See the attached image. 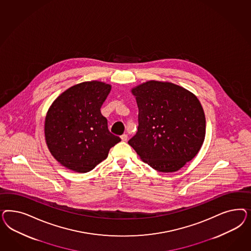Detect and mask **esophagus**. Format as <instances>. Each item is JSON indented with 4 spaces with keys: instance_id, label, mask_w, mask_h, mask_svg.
Instances as JSON below:
<instances>
[{
    "instance_id": "obj_1",
    "label": "esophagus",
    "mask_w": 251,
    "mask_h": 251,
    "mask_svg": "<svg viewBox=\"0 0 251 251\" xmlns=\"http://www.w3.org/2000/svg\"><path fill=\"white\" fill-rule=\"evenodd\" d=\"M121 138H122V140L123 141V142H126V141L128 140V135H127L126 133H124V134H122V136H121Z\"/></svg>"
}]
</instances>
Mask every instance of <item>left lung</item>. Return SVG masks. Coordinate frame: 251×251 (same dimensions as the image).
Here are the masks:
<instances>
[{
	"label": "left lung",
	"mask_w": 251,
	"mask_h": 251,
	"mask_svg": "<svg viewBox=\"0 0 251 251\" xmlns=\"http://www.w3.org/2000/svg\"><path fill=\"white\" fill-rule=\"evenodd\" d=\"M138 131L129 145L153 169L171 173L193 159L205 138V115L197 97L169 82L147 81L131 89Z\"/></svg>",
	"instance_id": "1"
}]
</instances>
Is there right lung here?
I'll return each instance as SVG.
<instances>
[{
	"instance_id": "obj_1",
	"label": "right lung",
	"mask_w": 251,
	"mask_h": 251,
	"mask_svg": "<svg viewBox=\"0 0 251 251\" xmlns=\"http://www.w3.org/2000/svg\"><path fill=\"white\" fill-rule=\"evenodd\" d=\"M111 85L83 82L61 93L46 115L47 146L61 166L86 173L106 159L109 149L122 140L107 129L100 108Z\"/></svg>"
}]
</instances>
